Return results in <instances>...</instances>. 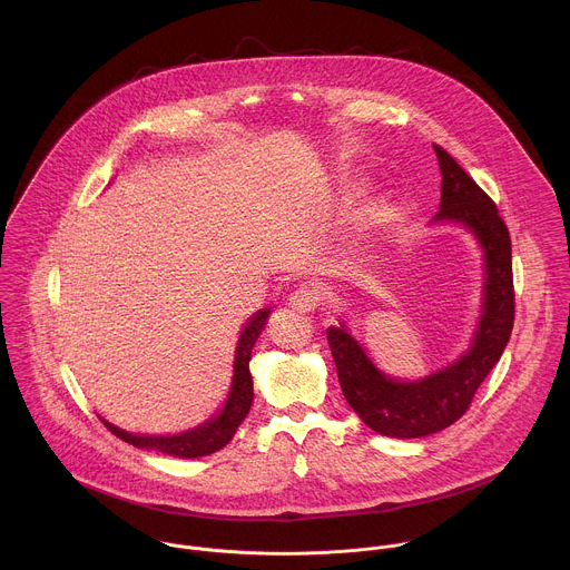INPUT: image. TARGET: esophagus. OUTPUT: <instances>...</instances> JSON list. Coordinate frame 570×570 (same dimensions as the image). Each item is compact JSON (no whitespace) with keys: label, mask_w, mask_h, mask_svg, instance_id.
I'll use <instances>...</instances> for the list:
<instances>
[{"label":"esophagus","mask_w":570,"mask_h":570,"mask_svg":"<svg viewBox=\"0 0 570 570\" xmlns=\"http://www.w3.org/2000/svg\"><path fill=\"white\" fill-rule=\"evenodd\" d=\"M288 306L297 313H313L320 306V291L313 284H302L291 293Z\"/></svg>","instance_id":"esophagus-1"}]
</instances>
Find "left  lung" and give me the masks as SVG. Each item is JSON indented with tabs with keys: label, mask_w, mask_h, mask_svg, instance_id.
I'll list each match as a JSON object with an SVG mask.
<instances>
[{
	"label": "left lung",
	"mask_w": 570,
	"mask_h": 570,
	"mask_svg": "<svg viewBox=\"0 0 570 570\" xmlns=\"http://www.w3.org/2000/svg\"><path fill=\"white\" fill-rule=\"evenodd\" d=\"M442 170V208L438 219L469 226L487 259L484 315L471 351L449 368L422 382H395L380 373L346 328H328V346L342 393L362 422L386 438H424L458 422L480 384L500 362L515 322L511 235L495 202L438 144Z\"/></svg>",
	"instance_id": "1"
}]
</instances>
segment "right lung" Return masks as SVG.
Masks as SVG:
<instances>
[{
  "label": "right lung",
  "instance_id": "1",
  "mask_svg": "<svg viewBox=\"0 0 570 570\" xmlns=\"http://www.w3.org/2000/svg\"><path fill=\"white\" fill-rule=\"evenodd\" d=\"M268 320V311L257 313L255 317H250V322L246 324V328L239 335V344H237V355H235V375H233V386H230V395L226 406L222 409V413L206 422L199 429H193L188 433L181 435H168V438H146V435H130L126 431H119L117 426L104 422V426L117 435L119 440L139 446V449H148V451H159L166 455H175V458H202V455H210L219 449H224L235 431L239 429V424L246 420L250 404H253V380H250V371H248V362H250V353L253 346L259 337V333L264 331Z\"/></svg>",
  "mask_w": 570,
  "mask_h": 570
}]
</instances>
